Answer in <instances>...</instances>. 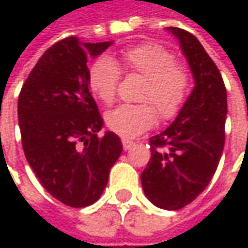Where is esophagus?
Here are the masks:
<instances>
[{"label":"esophagus","instance_id":"obj_1","mask_svg":"<svg viewBox=\"0 0 248 248\" xmlns=\"http://www.w3.org/2000/svg\"><path fill=\"white\" fill-rule=\"evenodd\" d=\"M122 145H124V151H127V149H130L135 145V142L133 140H129V139H122Z\"/></svg>","mask_w":248,"mask_h":248}]
</instances>
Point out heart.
<instances>
[{"label":"heart","mask_w":248,"mask_h":248,"mask_svg":"<svg viewBox=\"0 0 248 248\" xmlns=\"http://www.w3.org/2000/svg\"><path fill=\"white\" fill-rule=\"evenodd\" d=\"M121 67L126 75L136 73L145 77L140 100L149 103L121 105L108 112L106 124L110 130L124 138H133L151 129L156 121L153 104L164 119L178 115L191 89V75L185 64L175 60L171 50L156 43L129 47L121 54ZM121 75L115 60L108 56L99 57L89 69L92 93L105 105L113 103Z\"/></svg>","instance_id":"heart-1"}]
</instances>
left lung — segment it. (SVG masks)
Wrapping results in <instances>:
<instances>
[{"instance_id":"1","label":"left lung","mask_w":248,"mask_h":248,"mask_svg":"<svg viewBox=\"0 0 248 248\" xmlns=\"http://www.w3.org/2000/svg\"><path fill=\"white\" fill-rule=\"evenodd\" d=\"M168 31L181 44L195 87L171 126L149 139L151 159L140 181L154 205L181 210L207 188L217 171L225 139L227 90L197 37L178 27Z\"/></svg>"}]
</instances>
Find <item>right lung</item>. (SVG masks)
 I'll return each mask as SVG.
<instances>
[{"instance_id": "obj_1", "label": "right lung", "mask_w": 248, "mask_h": 248, "mask_svg": "<svg viewBox=\"0 0 248 248\" xmlns=\"http://www.w3.org/2000/svg\"><path fill=\"white\" fill-rule=\"evenodd\" d=\"M112 43L67 37L53 44L28 75L18 96V124L27 162L44 189L83 208L96 202L122 152L103 126L89 86V60Z\"/></svg>"}]
</instances>
